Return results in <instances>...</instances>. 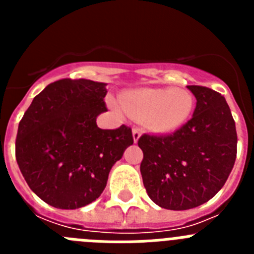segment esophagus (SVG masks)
Returning a JSON list of instances; mask_svg holds the SVG:
<instances>
[{"instance_id": "1", "label": "esophagus", "mask_w": 254, "mask_h": 254, "mask_svg": "<svg viewBox=\"0 0 254 254\" xmlns=\"http://www.w3.org/2000/svg\"><path fill=\"white\" fill-rule=\"evenodd\" d=\"M132 136H133L134 143L137 142L138 138L141 137V131H140V129H138V128H133V129H132Z\"/></svg>"}]
</instances>
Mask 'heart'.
Returning <instances> with one entry per match:
<instances>
[{"instance_id":"b5f03b06","label":"heart","mask_w":254,"mask_h":254,"mask_svg":"<svg viewBox=\"0 0 254 254\" xmlns=\"http://www.w3.org/2000/svg\"><path fill=\"white\" fill-rule=\"evenodd\" d=\"M121 104L113 105L118 113L143 117L150 128L168 133L179 129L190 120L194 99L186 90L147 87L123 93Z\"/></svg>"}]
</instances>
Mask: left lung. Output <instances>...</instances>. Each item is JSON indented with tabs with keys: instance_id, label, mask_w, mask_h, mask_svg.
<instances>
[{
	"instance_id": "8db88e82",
	"label": "left lung",
	"mask_w": 254,
	"mask_h": 254,
	"mask_svg": "<svg viewBox=\"0 0 254 254\" xmlns=\"http://www.w3.org/2000/svg\"><path fill=\"white\" fill-rule=\"evenodd\" d=\"M193 116L172 134H143L141 176L150 198L167 210L207 202L225 185L237 158V131L221 94L190 85Z\"/></svg>"
}]
</instances>
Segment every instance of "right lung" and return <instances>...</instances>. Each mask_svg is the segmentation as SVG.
Instances as JSON below:
<instances>
[{
  "instance_id": "add662e5",
  "label": "right lung",
  "mask_w": 254,
  "mask_h": 254,
  "mask_svg": "<svg viewBox=\"0 0 254 254\" xmlns=\"http://www.w3.org/2000/svg\"><path fill=\"white\" fill-rule=\"evenodd\" d=\"M105 82L64 78L35 96L19 123L16 161L30 190L56 208L95 201L116 161L133 143L125 125L102 129Z\"/></svg>"
}]
</instances>
